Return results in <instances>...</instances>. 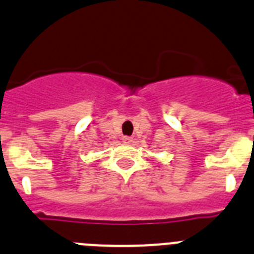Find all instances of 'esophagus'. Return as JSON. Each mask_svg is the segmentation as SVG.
<instances>
[{
  "instance_id": "esophagus-1",
  "label": "esophagus",
  "mask_w": 254,
  "mask_h": 254,
  "mask_svg": "<svg viewBox=\"0 0 254 254\" xmlns=\"http://www.w3.org/2000/svg\"><path fill=\"white\" fill-rule=\"evenodd\" d=\"M122 142L123 143H131L132 142V138L128 137V136H123V137H122Z\"/></svg>"
}]
</instances>
